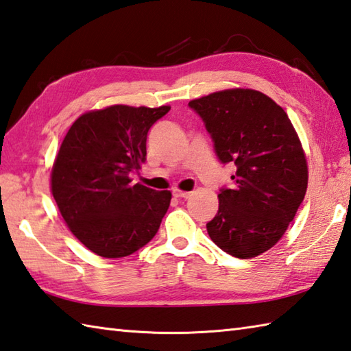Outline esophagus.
Masks as SVG:
<instances>
[{"label": "esophagus", "mask_w": 351, "mask_h": 351, "mask_svg": "<svg viewBox=\"0 0 351 351\" xmlns=\"http://www.w3.org/2000/svg\"><path fill=\"white\" fill-rule=\"evenodd\" d=\"M173 196L175 197H182V199H187V197H190L191 196V193L190 191H182V190H173Z\"/></svg>", "instance_id": "34e87169"}]
</instances>
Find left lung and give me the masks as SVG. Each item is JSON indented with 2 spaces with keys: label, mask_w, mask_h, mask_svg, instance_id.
I'll return each mask as SVG.
<instances>
[{
  "label": "left lung",
  "mask_w": 351,
  "mask_h": 351,
  "mask_svg": "<svg viewBox=\"0 0 351 351\" xmlns=\"http://www.w3.org/2000/svg\"><path fill=\"white\" fill-rule=\"evenodd\" d=\"M222 164L232 162V189H221L207 223L219 248L237 258L271 250L293 221L307 190V161L285 109L256 89H225L191 100Z\"/></svg>",
  "instance_id": "8db88e82"
}]
</instances>
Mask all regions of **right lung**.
Instances as JSON below:
<instances>
[{
	"mask_svg": "<svg viewBox=\"0 0 351 351\" xmlns=\"http://www.w3.org/2000/svg\"><path fill=\"white\" fill-rule=\"evenodd\" d=\"M170 106L114 105L80 115L60 144L51 193L68 228L105 258H120L149 243L171 193L132 184L146 161L149 129Z\"/></svg>",
	"mask_w": 351,
	"mask_h": 351,
	"instance_id": "obj_1",
	"label": "right lung"
}]
</instances>
